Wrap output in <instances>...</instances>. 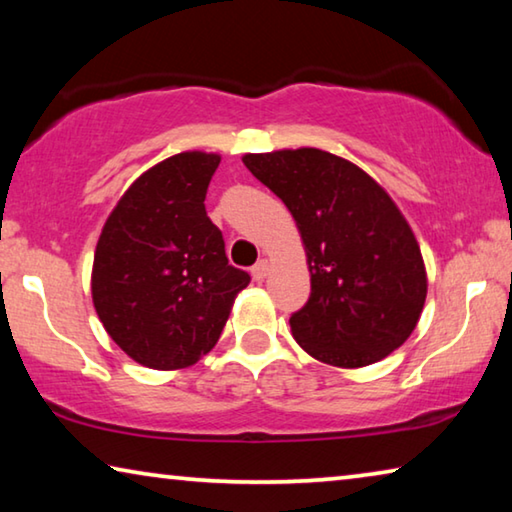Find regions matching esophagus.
<instances>
[{"instance_id": "obj_1", "label": "esophagus", "mask_w": 512, "mask_h": 512, "mask_svg": "<svg viewBox=\"0 0 512 512\" xmlns=\"http://www.w3.org/2000/svg\"><path fill=\"white\" fill-rule=\"evenodd\" d=\"M250 273H253V277H255L257 282L264 280V277L268 275V262H266V259H259V262L253 266V271H250Z\"/></svg>"}]
</instances>
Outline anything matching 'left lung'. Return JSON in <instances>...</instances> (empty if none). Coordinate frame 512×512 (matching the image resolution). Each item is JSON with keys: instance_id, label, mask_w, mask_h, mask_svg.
<instances>
[{"instance_id": "8db88e82", "label": "left lung", "mask_w": 512, "mask_h": 512, "mask_svg": "<svg viewBox=\"0 0 512 512\" xmlns=\"http://www.w3.org/2000/svg\"><path fill=\"white\" fill-rule=\"evenodd\" d=\"M282 198L307 250L311 296L289 318L311 357L339 368L381 361L418 325L427 273L393 198L357 164L320 149L244 155Z\"/></svg>"}]
</instances>
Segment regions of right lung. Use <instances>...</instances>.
Segmentation results:
<instances>
[{
	"label": "right lung",
	"instance_id": "add662e5",
	"mask_svg": "<svg viewBox=\"0 0 512 512\" xmlns=\"http://www.w3.org/2000/svg\"><path fill=\"white\" fill-rule=\"evenodd\" d=\"M216 153L185 151L144 171L103 225L92 300L133 361L176 370L210 352L250 275L228 264L205 212Z\"/></svg>",
	"mask_w": 512,
	"mask_h": 512
}]
</instances>
